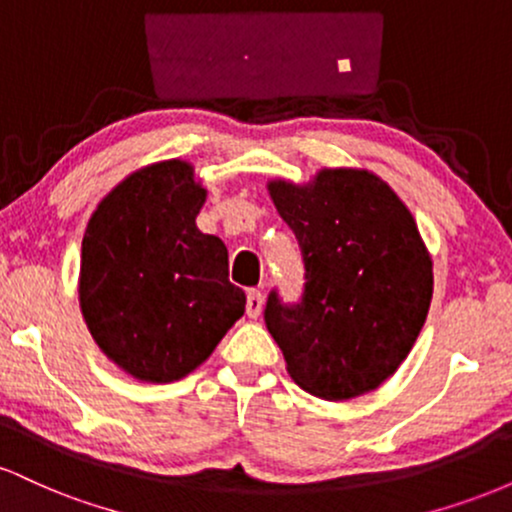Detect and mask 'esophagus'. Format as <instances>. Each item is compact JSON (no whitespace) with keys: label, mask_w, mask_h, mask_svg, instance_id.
<instances>
[{"label":"esophagus","mask_w":512,"mask_h":512,"mask_svg":"<svg viewBox=\"0 0 512 512\" xmlns=\"http://www.w3.org/2000/svg\"><path fill=\"white\" fill-rule=\"evenodd\" d=\"M262 308H264L262 291H257V289L248 291V301H245V310H248V317H252V320H255V317H260Z\"/></svg>","instance_id":"obj_1"}]
</instances>
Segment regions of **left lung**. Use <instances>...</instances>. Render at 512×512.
I'll return each mask as SVG.
<instances>
[{"instance_id": "8db88e82", "label": "left lung", "mask_w": 512, "mask_h": 512, "mask_svg": "<svg viewBox=\"0 0 512 512\" xmlns=\"http://www.w3.org/2000/svg\"><path fill=\"white\" fill-rule=\"evenodd\" d=\"M305 264L301 303L269 293L264 322L293 383L342 402L375 390L402 366L424 327L433 262L419 226L383 178L322 168L313 180H269Z\"/></svg>"}]
</instances>
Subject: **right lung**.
I'll return each instance as SVG.
<instances>
[{
	"label": "right lung",
	"mask_w": 512,
	"mask_h": 512,
	"mask_svg": "<svg viewBox=\"0 0 512 512\" xmlns=\"http://www.w3.org/2000/svg\"><path fill=\"white\" fill-rule=\"evenodd\" d=\"M207 190L180 158L129 173L98 202L81 243L79 305L93 342L142 383H173L245 313L221 238L197 228Z\"/></svg>",
	"instance_id": "right-lung-1"
}]
</instances>
